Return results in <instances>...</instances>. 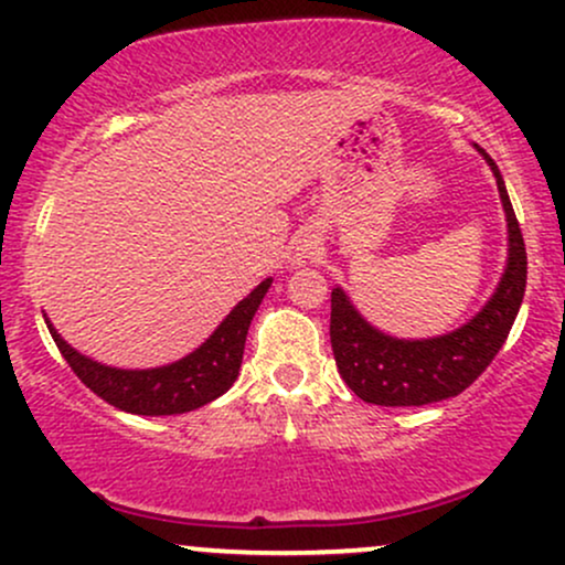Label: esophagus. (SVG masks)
Instances as JSON below:
<instances>
[{
	"mask_svg": "<svg viewBox=\"0 0 565 565\" xmlns=\"http://www.w3.org/2000/svg\"><path fill=\"white\" fill-rule=\"evenodd\" d=\"M319 255H321L319 236H316V233H302V236L297 238L295 252H291V263L302 265V263H310V260H319Z\"/></svg>",
	"mask_w": 565,
	"mask_h": 565,
	"instance_id": "1",
	"label": "esophagus"
}]
</instances>
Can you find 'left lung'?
Listing matches in <instances>:
<instances>
[{
    "label": "left lung",
    "mask_w": 565,
    "mask_h": 565,
    "mask_svg": "<svg viewBox=\"0 0 565 565\" xmlns=\"http://www.w3.org/2000/svg\"><path fill=\"white\" fill-rule=\"evenodd\" d=\"M478 148V146H476ZM494 170L499 199L508 215L510 257L502 281L486 308L457 332L436 340H395L377 332L355 313L345 291H332V321L329 337L337 369L359 398L377 406H425L454 398L470 387L486 366L494 361L508 340L512 321L521 310L526 291V244L512 212L508 188L494 159L478 148Z\"/></svg>",
    "instance_id": "1"
}]
</instances>
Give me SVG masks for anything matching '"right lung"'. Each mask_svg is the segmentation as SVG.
Returning a JSON list of instances; mask_svg holds the SVG:
<instances>
[{"label": "right lung", "mask_w": 565, "mask_h": 565, "mask_svg": "<svg viewBox=\"0 0 565 565\" xmlns=\"http://www.w3.org/2000/svg\"><path fill=\"white\" fill-rule=\"evenodd\" d=\"M270 287V278L244 297L236 308L231 310L215 329V334L204 342L183 361L161 369H140V372H127V369L103 366L97 361L84 359L74 348L61 340V334L50 327L57 350L74 374L95 395H100L106 404H111L121 412L146 414V417H161V414H183L191 408H199L217 395H223L238 377L244 359L246 332L255 310L260 308L265 291Z\"/></svg>", "instance_id": "obj_1"}]
</instances>
